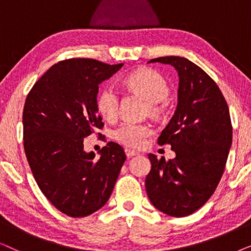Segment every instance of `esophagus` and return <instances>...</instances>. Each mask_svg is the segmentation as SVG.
<instances>
[{
    "label": "esophagus",
    "mask_w": 251,
    "mask_h": 251,
    "mask_svg": "<svg viewBox=\"0 0 251 251\" xmlns=\"http://www.w3.org/2000/svg\"><path fill=\"white\" fill-rule=\"evenodd\" d=\"M126 155L128 156V157H132V156H135V155H138V152H135V151L126 149Z\"/></svg>",
    "instance_id": "1"
}]
</instances>
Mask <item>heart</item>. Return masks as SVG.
<instances>
[{"mask_svg":"<svg viewBox=\"0 0 251 251\" xmlns=\"http://www.w3.org/2000/svg\"><path fill=\"white\" fill-rule=\"evenodd\" d=\"M126 87L136 91L149 100V109L152 115L161 112L160 102L166 100L170 89L162 75L149 68H144L131 73L126 77ZM97 109L107 121H114L119 116L120 95L112 84H105L97 96ZM152 131L150 126L139 123L126 122L114 131V138L123 145L139 149Z\"/></svg>","mask_w":251,"mask_h":251,"instance_id":"obj_1","label":"heart"}]
</instances>
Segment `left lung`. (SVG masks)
Here are the masks:
<instances>
[{
    "instance_id": "1",
    "label": "left lung",
    "mask_w": 251,
    "mask_h": 251,
    "mask_svg": "<svg viewBox=\"0 0 251 251\" xmlns=\"http://www.w3.org/2000/svg\"><path fill=\"white\" fill-rule=\"evenodd\" d=\"M149 63L174 66L179 84L176 111L157 139L171 145L176 157L149 154L146 192L160 211L185 217L209 200L221 180L232 145L231 116L218 85L198 65L177 56Z\"/></svg>"
}]
</instances>
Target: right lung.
Returning <instances> with one entry per match:
<instances>
[{
	"label": "right lung",
	"mask_w": 251,
	"mask_h": 251,
	"mask_svg": "<svg viewBox=\"0 0 251 251\" xmlns=\"http://www.w3.org/2000/svg\"><path fill=\"white\" fill-rule=\"evenodd\" d=\"M123 64L73 58L51 66L27 95L23 113L24 149L48 200L70 217L94 214L108 201L126 161L119 144L107 143L96 157L83 139L101 129L98 85ZM100 135V133H98Z\"/></svg>",
	"instance_id": "obj_1"
}]
</instances>
